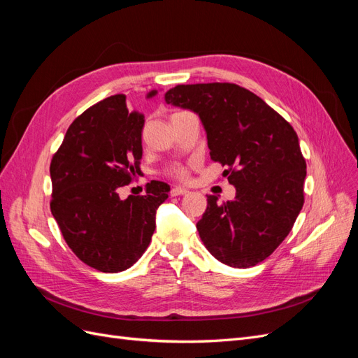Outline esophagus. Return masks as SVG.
<instances>
[{
  "mask_svg": "<svg viewBox=\"0 0 358 358\" xmlns=\"http://www.w3.org/2000/svg\"><path fill=\"white\" fill-rule=\"evenodd\" d=\"M187 192H188V189H185V188L175 187V188H171L170 196H171V197H178V196H183V194H187Z\"/></svg>",
  "mask_w": 358,
  "mask_h": 358,
  "instance_id": "esophagus-1",
  "label": "esophagus"
}]
</instances>
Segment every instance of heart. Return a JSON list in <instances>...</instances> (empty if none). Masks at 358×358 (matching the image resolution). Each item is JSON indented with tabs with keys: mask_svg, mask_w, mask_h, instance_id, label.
I'll use <instances>...</instances> for the list:
<instances>
[{
	"mask_svg": "<svg viewBox=\"0 0 358 358\" xmlns=\"http://www.w3.org/2000/svg\"><path fill=\"white\" fill-rule=\"evenodd\" d=\"M169 173L173 178H176L179 180H187L188 179V170H187V167H183V166H173L169 170Z\"/></svg>",
	"mask_w": 358,
	"mask_h": 358,
	"instance_id": "b5f03b06",
	"label": "heart"
}]
</instances>
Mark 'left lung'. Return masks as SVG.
<instances>
[{
    "label": "left lung",
    "mask_w": 358,
    "mask_h": 358,
    "mask_svg": "<svg viewBox=\"0 0 358 358\" xmlns=\"http://www.w3.org/2000/svg\"><path fill=\"white\" fill-rule=\"evenodd\" d=\"M166 103L197 113L210 158L236 188L231 201L208 196L197 222L200 239L221 263H262L291 231L305 203L306 161L285 119L254 92L234 83L178 85Z\"/></svg>",
    "instance_id": "obj_1"
}]
</instances>
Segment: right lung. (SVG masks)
<instances>
[{"mask_svg": "<svg viewBox=\"0 0 358 358\" xmlns=\"http://www.w3.org/2000/svg\"><path fill=\"white\" fill-rule=\"evenodd\" d=\"M157 91H150L148 99ZM145 116L116 94L78 116L50 162V210L71 251L92 268L117 273L143 255L170 187L152 180L145 196L119 199L140 175Z\"/></svg>", "mask_w": 358, "mask_h": 358, "instance_id": "right-lung-1", "label": "right lung"}]
</instances>
